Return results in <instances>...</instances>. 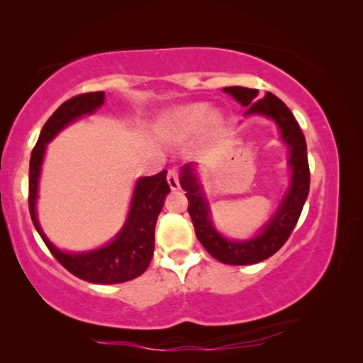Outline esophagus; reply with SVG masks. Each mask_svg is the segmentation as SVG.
Masks as SVG:
<instances>
[{"instance_id":"34e87169","label":"esophagus","mask_w":363,"mask_h":363,"mask_svg":"<svg viewBox=\"0 0 363 363\" xmlns=\"http://www.w3.org/2000/svg\"><path fill=\"white\" fill-rule=\"evenodd\" d=\"M167 180L172 190H178V188H180V175H178L177 168H170V170H168Z\"/></svg>"}]
</instances>
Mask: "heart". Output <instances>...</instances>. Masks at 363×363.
<instances>
[{
  "instance_id": "obj_1",
  "label": "heart",
  "mask_w": 363,
  "mask_h": 363,
  "mask_svg": "<svg viewBox=\"0 0 363 363\" xmlns=\"http://www.w3.org/2000/svg\"><path fill=\"white\" fill-rule=\"evenodd\" d=\"M210 117V108L205 104H191L177 108L165 122L167 130L178 138H186L196 133Z\"/></svg>"
}]
</instances>
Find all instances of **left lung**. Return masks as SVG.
Here are the masks:
<instances>
[{"mask_svg": "<svg viewBox=\"0 0 363 363\" xmlns=\"http://www.w3.org/2000/svg\"><path fill=\"white\" fill-rule=\"evenodd\" d=\"M223 91L231 94L238 102H241V106L247 107L246 113H261V116L274 118L281 128L282 140L287 143L291 150L289 163L292 167V182L289 191L282 200L279 210L274 213L272 220L261 231V235L250 241H228L220 233H216L210 221L208 203L203 196L200 185H198L191 165L183 167L182 170L180 183L183 190L186 191L188 213H190L193 226H195L198 241L220 262L233 266H247L271 257L289 240L291 233L299 220L302 208H304L307 195H309V160H307L304 133H302L299 123L292 116L289 107L279 97L267 92L264 97L256 101L257 89L240 86L225 87Z\"/></svg>", "mask_w": 363, "mask_h": 363, "instance_id": "obj_1", "label": "left lung"}]
</instances>
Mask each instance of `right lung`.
<instances>
[{"mask_svg": "<svg viewBox=\"0 0 363 363\" xmlns=\"http://www.w3.org/2000/svg\"><path fill=\"white\" fill-rule=\"evenodd\" d=\"M104 104V92L79 94L57 107V111L44 123L38 143L33 148L29 160V213L44 245L51 255L62 264L71 274L77 276L94 284H118L135 279L145 272L153 256L155 246V225L160 215L163 200L170 191L167 182V170L153 177L140 178L133 191L130 213H128L125 226L118 233L116 240L108 242L101 250L84 252V255H67L54 247L39 228L36 218V196H38V178L41 172V163L46 150V143L56 133L76 121L84 113H92Z\"/></svg>", "mask_w": 363, "mask_h": 363, "instance_id": "1", "label": "right lung"}]
</instances>
